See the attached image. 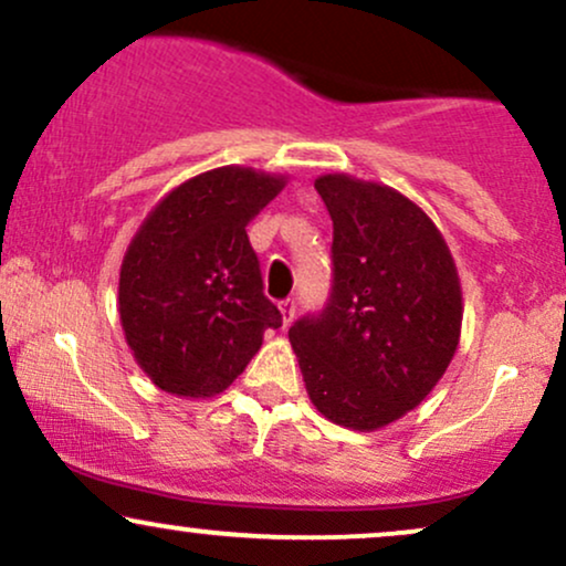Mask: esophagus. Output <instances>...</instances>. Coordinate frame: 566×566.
Here are the masks:
<instances>
[{"instance_id":"obj_1","label":"esophagus","mask_w":566,"mask_h":566,"mask_svg":"<svg viewBox=\"0 0 566 566\" xmlns=\"http://www.w3.org/2000/svg\"><path fill=\"white\" fill-rule=\"evenodd\" d=\"M292 319H295V301H282V322H284V327H290L292 324Z\"/></svg>"}]
</instances>
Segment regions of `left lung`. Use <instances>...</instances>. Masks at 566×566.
Here are the masks:
<instances>
[{"label": "left lung", "mask_w": 566, "mask_h": 566, "mask_svg": "<svg viewBox=\"0 0 566 566\" xmlns=\"http://www.w3.org/2000/svg\"><path fill=\"white\" fill-rule=\"evenodd\" d=\"M314 186L333 218L335 282L290 343L311 405L335 426L378 431L450 367L463 327L458 265L437 223L396 188L348 172Z\"/></svg>", "instance_id": "left-lung-1"}]
</instances>
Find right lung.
Wrapping results in <instances>:
<instances>
[{
	"label": "right lung",
	"mask_w": 566,
	"mask_h": 566,
	"mask_svg": "<svg viewBox=\"0 0 566 566\" xmlns=\"http://www.w3.org/2000/svg\"><path fill=\"white\" fill-rule=\"evenodd\" d=\"M287 175L226 165L167 191L119 269V322L138 367L180 399L223 394L282 314L263 295L250 220Z\"/></svg>",
	"instance_id": "obj_1"
}]
</instances>
